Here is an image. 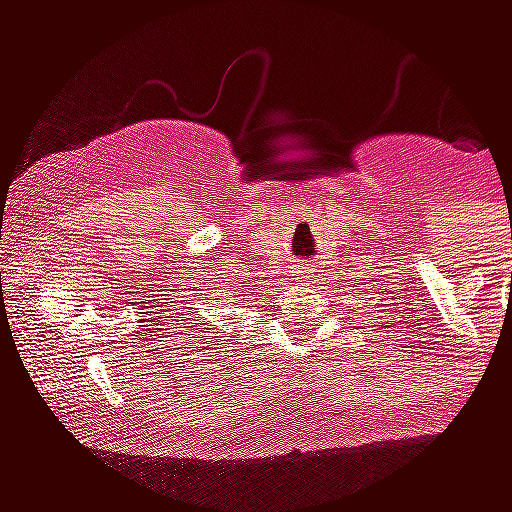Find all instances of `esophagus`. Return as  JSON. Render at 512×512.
Instances as JSON below:
<instances>
[{
  "mask_svg": "<svg viewBox=\"0 0 512 512\" xmlns=\"http://www.w3.org/2000/svg\"><path fill=\"white\" fill-rule=\"evenodd\" d=\"M308 273H311V271H305L303 265H300V268H295V271H292V276H295V279L300 281V279H308Z\"/></svg>",
  "mask_w": 512,
  "mask_h": 512,
  "instance_id": "1",
  "label": "esophagus"
}]
</instances>
